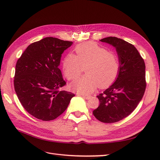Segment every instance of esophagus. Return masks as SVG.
<instances>
[{
    "mask_svg": "<svg viewBox=\"0 0 160 160\" xmlns=\"http://www.w3.org/2000/svg\"><path fill=\"white\" fill-rule=\"evenodd\" d=\"M80 95L83 96L84 98H85L86 99H89L91 98V95H85V94H82V93H79Z\"/></svg>",
    "mask_w": 160,
    "mask_h": 160,
    "instance_id": "esophagus-1",
    "label": "esophagus"
}]
</instances>
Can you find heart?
<instances>
[{"mask_svg":"<svg viewBox=\"0 0 160 160\" xmlns=\"http://www.w3.org/2000/svg\"><path fill=\"white\" fill-rule=\"evenodd\" d=\"M76 55L68 53L62 60V70L66 78L75 80L83 72L86 75L76 80L72 88L81 93H90L98 87L106 88L112 84L119 71L118 56L93 42L77 45Z\"/></svg>","mask_w":160,"mask_h":160,"instance_id":"obj_1","label":"heart"}]
</instances>
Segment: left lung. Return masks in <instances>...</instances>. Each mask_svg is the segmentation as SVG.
Wrapping results in <instances>:
<instances>
[{
  "instance_id": "left-lung-1",
  "label": "left lung",
  "mask_w": 160,
  "mask_h": 160,
  "mask_svg": "<svg viewBox=\"0 0 160 160\" xmlns=\"http://www.w3.org/2000/svg\"><path fill=\"white\" fill-rule=\"evenodd\" d=\"M100 41L115 47L120 67L115 83L97 96L100 103L93 113L100 122L111 123L128 117L142 100L146 88V65L141 55L131 43L115 37Z\"/></svg>"
}]
</instances>
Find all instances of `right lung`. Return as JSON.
I'll return each instance as SVG.
<instances>
[{
	"label": "right lung",
	"mask_w": 160,
	"mask_h": 160,
	"mask_svg": "<svg viewBox=\"0 0 160 160\" xmlns=\"http://www.w3.org/2000/svg\"><path fill=\"white\" fill-rule=\"evenodd\" d=\"M72 41L46 37L28 45L18 59L14 87L27 112L42 121L64 112L75 94L62 91L66 85L59 68L62 53Z\"/></svg>",
	"instance_id": "obj_1"
}]
</instances>
